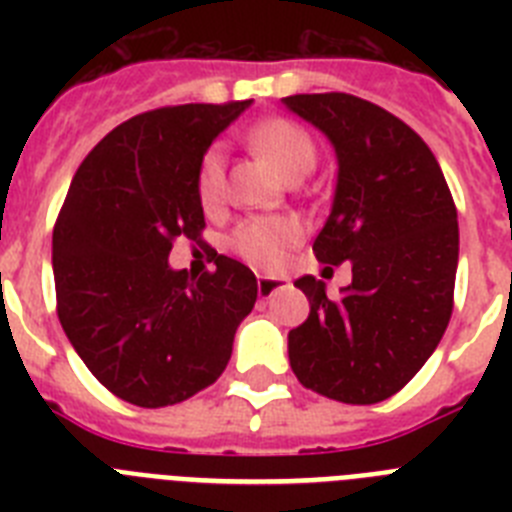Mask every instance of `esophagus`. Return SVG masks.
Segmentation results:
<instances>
[{
  "mask_svg": "<svg viewBox=\"0 0 512 512\" xmlns=\"http://www.w3.org/2000/svg\"><path fill=\"white\" fill-rule=\"evenodd\" d=\"M284 282H287L284 277H259V297H261V300H266V297L274 295L279 287H284Z\"/></svg>",
  "mask_w": 512,
  "mask_h": 512,
  "instance_id": "34e87169",
  "label": "esophagus"
}]
</instances>
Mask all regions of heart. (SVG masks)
<instances>
[{"instance_id":"1","label":"heart","mask_w":512,"mask_h":512,"mask_svg":"<svg viewBox=\"0 0 512 512\" xmlns=\"http://www.w3.org/2000/svg\"><path fill=\"white\" fill-rule=\"evenodd\" d=\"M251 143L277 166L284 179L307 176L315 169L318 151L310 135L289 120H264L251 130ZM225 184L223 146H210L197 169V192L202 205H215ZM297 225L287 217H251L235 228L230 246L253 266L271 269L284 259L287 248L295 243Z\"/></svg>"}]
</instances>
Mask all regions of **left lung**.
Returning a JSON list of instances; mask_svg holds the SVG:
<instances>
[{
	"label": "left lung",
	"instance_id": "8db88e82",
	"mask_svg": "<svg viewBox=\"0 0 512 512\" xmlns=\"http://www.w3.org/2000/svg\"><path fill=\"white\" fill-rule=\"evenodd\" d=\"M284 107L330 140L333 207L312 251L351 261L338 300L300 277L310 315L289 330V364L307 390L348 405L400 392L436 351L454 310L459 223L431 148L400 117L354 94H295Z\"/></svg>",
	"mask_w": 512,
	"mask_h": 512
}]
</instances>
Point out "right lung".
Here are the masks:
<instances>
[{
  "mask_svg": "<svg viewBox=\"0 0 512 512\" xmlns=\"http://www.w3.org/2000/svg\"><path fill=\"white\" fill-rule=\"evenodd\" d=\"M246 102L179 104L117 125L76 169L53 228L58 320L89 372L138 408L210 387L259 297L241 261L200 279L169 266L205 228L197 169Z\"/></svg>",
  "mask_w": 512,
  "mask_h": 512,
  "instance_id": "add662e5",
  "label": "right lung"
}]
</instances>
